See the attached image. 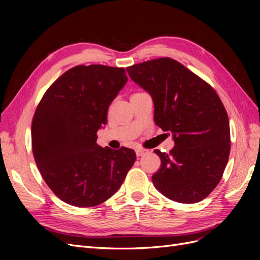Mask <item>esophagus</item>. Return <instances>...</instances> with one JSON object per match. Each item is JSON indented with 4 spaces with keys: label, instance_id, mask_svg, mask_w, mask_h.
<instances>
[{
    "label": "esophagus",
    "instance_id": "1",
    "mask_svg": "<svg viewBox=\"0 0 260 260\" xmlns=\"http://www.w3.org/2000/svg\"><path fill=\"white\" fill-rule=\"evenodd\" d=\"M147 149H144V148H137L136 149V153H137V156H143L145 154H147Z\"/></svg>",
    "mask_w": 260,
    "mask_h": 260
}]
</instances>
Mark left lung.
I'll return each instance as SVG.
<instances>
[{
	"instance_id": "1",
	"label": "left lung",
	"mask_w": 260,
	"mask_h": 260,
	"mask_svg": "<svg viewBox=\"0 0 260 260\" xmlns=\"http://www.w3.org/2000/svg\"><path fill=\"white\" fill-rule=\"evenodd\" d=\"M131 79L151 94L154 120L174 136L175 147L159 149L154 186L178 203L201 202L214 191L229 159V118L212 86L170 57L129 66Z\"/></svg>"
}]
</instances>
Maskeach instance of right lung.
I'll return each instance as SVG.
<instances>
[{
  "label": "right lung",
  "instance_id": "1",
  "mask_svg": "<svg viewBox=\"0 0 260 260\" xmlns=\"http://www.w3.org/2000/svg\"><path fill=\"white\" fill-rule=\"evenodd\" d=\"M127 81L122 67L78 65L55 80L37 106L35 160L52 192L69 205L93 207L112 198L137 159L131 148L96 143L108 107Z\"/></svg>",
  "mask_w": 260,
  "mask_h": 260
}]
</instances>
